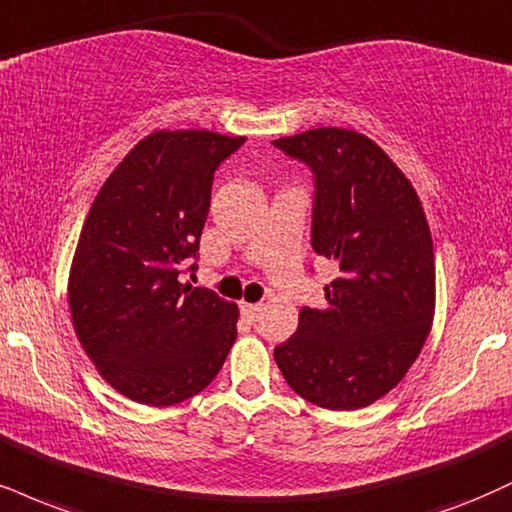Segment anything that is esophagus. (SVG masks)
<instances>
[{
	"label": "esophagus",
	"instance_id": "1",
	"mask_svg": "<svg viewBox=\"0 0 512 512\" xmlns=\"http://www.w3.org/2000/svg\"><path fill=\"white\" fill-rule=\"evenodd\" d=\"M240 315L248 319V322H257V317L262 315V305L243 303V305H240Z\"/></svg>",
	"mask_w": 512,
	"mask_h": 512
}]
</instances>
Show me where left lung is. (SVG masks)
<instances>
[{
	"instance_id": "obj_1",
	"label": "left lung",
	"mask_w": 512,
	"mask_h": 512,
	"mask_svg": "<svg viewBox=\"0 0 512 512\" xmlns=\"http://www.w3.org/2000/svg\"><path fill=\"white\" fill-rule=\"evenodd\" d=\"M315 176L312 250L336 260L326 307H303L274 348L291 389L357 410L405 377L434 319V245L415 188L367 135L312 128L272 143Z\"/></svg>"
}]
</instances>
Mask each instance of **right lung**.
<instances>
[{
	"label": "right lung",
	"instance_id": "add662e5",
	"mask_svg": "<svg viewBox=\"0 0 512 512\" xmlns=\"http://www.w3.org/2000/svg\"><path fill=\"white\" fill-rule=\"evenodd\" d=\"M243 143L212 131L150 133L92 202L69 276L73 329L102 377L135 403L193 398L236 341L238 307L178 276L200 250L214 171Z\"/></svg>",
	"mask_w": 512,
	"mask_h": 512
}]
</instances>
